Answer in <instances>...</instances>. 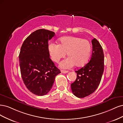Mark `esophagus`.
I'll return each mask as SVG.
<instances>
[{
  "label": "esophagus",
  "instance_id": "obj_1",
  "mask_svg": "<svg viewBox=\"0 0 123 123\" xmlns=\"http://www.w3.org/2000/svg\"><path fill=\"white\" fill-rule=\"evenodd\" d=\"M61 72L63 74H66V73H67L68 72L67 70H61Z\"/></svg>",
  "mask_w": 123,
  "mask_h": 123
}]
</instances>
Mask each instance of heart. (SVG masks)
Listing matches in <instances>:
<instances>
[{
    "label": "heart",
    "mask_w": 123,
    "mask_h": 123,
    "mask_svg": "<svg viewBox=\"0 0 123 123\" xmlns=\"http://www.w3.org/2000/svg\"><path fill=\"white\" fill-rule=\"evenodd\" d=\"M59 41V44L50 43L48 45L49 52L53 61L58 62L67 53L68 57L60 62L61 68L68 69L75 64L79 67L86 64L91 52V45L88 40L76 37L66 36L60 38Z\"/></svg>",
    "instance_id": "b5f03b06"
}]
</instances>
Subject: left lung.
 <instances>
[{"label":"left lung","mask_w":123,"mask_h":123,"mask_svg":"<svg viewBox=\"0 0 123 123\" xmlns=\"http://www.w3.org/2000/svg\"><path fill=\"white\" fill-rule=\"evenodd\" d=\"M92 53L89 62L76 71V80L71 84L75 96L83 98L95 92L100 84L104 68V55L102 47L96 38L92 41Z\"/></svg>","instance_id":"obj_1"}]
</instances>
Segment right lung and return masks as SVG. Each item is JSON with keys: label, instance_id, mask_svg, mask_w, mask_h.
Listing matches in <instances>:
<instances>
[{"label": "right lung", "instance_id": "right-lung-1", "mask_svg": "<svg viewBox=\"0 0 123 123\" xmlns=\"http://www.w3.org/2000/svg\"><path fill=\"white\" fill-rule=\"evenodd\" d=\"M55 33L45 29L34 31L23 42L19 55L22 80L26 88L37 96H44L52 88L61 73L49 58L48 42Z\"/></svg>", "mask_w": 123, "mask_h": 123}]
</instances>
